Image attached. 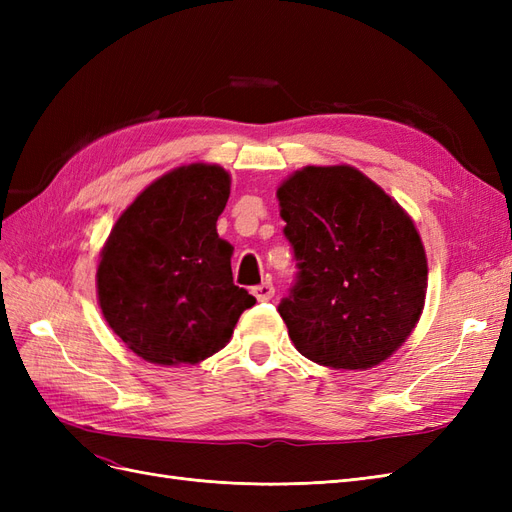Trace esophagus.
<instances>
[{"label":"esophagus","instance_id":"34e87169","mask_svg":"<svg viewBox=\"0 0 512 512\" xmlns=\"http://www.w3.org/2000/svg\"><path fill=\"white\" fill-rule=\"evenodd\" d=\"M252 294L258 301H271L273 294H275V286L271 282H262V284L252 288Z\"/></svg>","mask_w":512,"mask_h":512}]
</instances>
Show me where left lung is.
I'll use <instances>...</instances> for the list:
<instances>
[{
  "mask_svg": "<svg viewBox=\"0 0 512 512\" xmlns=\"http://www.w3.org/2000/svg\"><path fill=\"white\" fill-rule=\"evenodd\" d=\"M277 198L297 260L277 305L294 348L333 369L382 363L425 303L427 258L412 220L352 166H307Z\"/></svg>",
  "mask_w": 512,
  "mask_h": 512,
  "instance_id": "1",
  "label": "left lung"
}]
</instances>
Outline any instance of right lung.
Wrapping results in <instances>:
<instances>
[{
  "instance_id": "1",
  "label": "right lung",
  "mask_w": 512,
  "mask_h": 512,
  "mask_svg": "<svg viewBox=\"0 0 512 512\" xmlns=\"http://www.w3.org/2000/svg\"><path fill=\"white\" fill-rule=\"evenodd\" d=\"M230 194L224 168L181 166L123 211L102 250V314L132 352L194 365L226 346L256 299L232 282V247L215 222Z\"/></svg>"
}]
</instances>
